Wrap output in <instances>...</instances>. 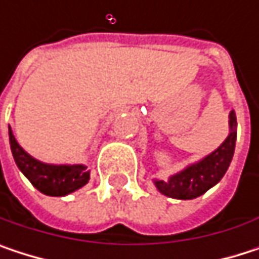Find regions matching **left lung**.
Segmentation results:
<instances>
[{
	"mask_svg": "<svg viewBox=\"0 0 259 259\" xmlns=\"http://www.w3.org/2000/svg\"><path fill=\"white\" fill-rule=\"evenodd\" d=\"M235 126H237L235 112L231 111L230 114L231 133L228 135L225 142L216 151L204 157L201 162L187 166L184 171L172 176L168 181H154L159 192L176 199H193L205 193L214 184H218L225 176L233 160L235 139H237Z\"/></svg>",
	"mask_w": 259,
	"mask_h": 259,
	"instance_id": "8db88e82",
	"label": "left lung"
}]
</instances>
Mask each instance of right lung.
Listing matches in <instances>:
<instances>
[{"label":"right lung","instance_id":"obj_1","mask_svg":"<svg viewBox=\"0 0 259 259\" xmlns=\"http://www.w3.org/2000/svg\"><path fill=\"white\" fill-rule=\"evenodd\" d=\"M10 147L18 168L24 172L31 184L45 195L64 196L78 190L90 180V171L83 165H48L31 157L16 142L9 127Z\"/></svg>","mask_w":259,"mask_h":259}]
</instances>
